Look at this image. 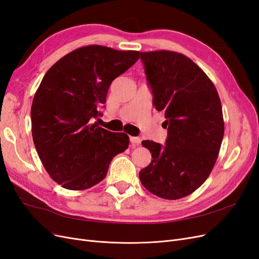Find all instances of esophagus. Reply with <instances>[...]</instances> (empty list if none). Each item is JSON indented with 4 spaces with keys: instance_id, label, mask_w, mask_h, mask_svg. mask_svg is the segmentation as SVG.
<instances>
[{
    "instance_id": "34e87169",
    "label": "esophagus",
    "mask_w": 259,
    "mask_h": 259,
    "mask_svg": "<svg viewBox=\"0 0 259 259\" xmlns=\"http://www.w3.org/2000/svg\"><path fill=\"white\" fill-rule=\"evenodd\" d=\"M130 140H131V143L132 144H134V145H139L140 143H142V139H140L139 137H130Z\"/></svg>"
}]
</instances>
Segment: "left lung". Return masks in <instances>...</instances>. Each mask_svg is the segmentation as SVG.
<instances>
[{"label": "left lung", "instance_id": "left-lung-1", "mask_svg": "<svg viewBox=\"0 0 259 259\" xmlns=\"http://www.w3.org/2000/svg\"><path fill=\"white\" fill-rule=\"evenodd\" d=\"M153 105L163 111L166 145L144 140L151 163L139 179L156 197L177 200L205 182L218 158L225 123L215 85L185 55L171 51L140 53Z\"/></svg>", "mask_w": 259, "mask_h": 259}]
</instances>
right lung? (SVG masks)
I'll return each mask as SVG.
<instances>
[{
	"instance_id": "right-lung-1",
	"label": "right lung",
	"mask_w": 259,
	"mask_h": 259,
	"mask_svg": "<svg viewBox=\"0 0 259 259\" xmlns=\"http://www.w3.org/2000/svg\"><path fill=\"white\" fill-rule=\"evenodd\" d=\"M137 51L88 45L60 58L35 92L31 125L35 149L51 178L69 190L99 184L116 154L128 148L125 133L98 127L112 81L139 59Z\"/></svg>"
}]
</instances>
